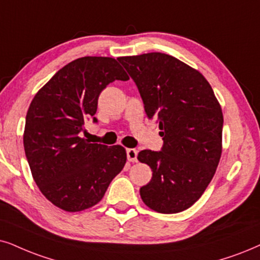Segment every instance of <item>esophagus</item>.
I'll return each instance as SVG.
<instances>
[{"mask_svg": "<svg viewBox=\"0 0 260 260\" xmlns=\"http://www.w3.org/2000/svg\"><path fill=\"white\" fill-rule=\"evenodd\" d=\"M137 150L136 149H127V158L129 162H137Z\"/></svg>", "mask_w": 260, "mask_h": 260, "instance_id": "34e87169", "label": "esophagus"}]
</instances>
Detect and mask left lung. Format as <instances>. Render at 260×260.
Masks as SVG:
<instances>
[{
  "label": "left lung",
  "instance_id": "8db88e82",
  "mask_svg": "<svg viewBox=\"0 0 260 260\" xmlns=\"http://www.w3.org/2000/svg\"><path fill=\"white\" fill-rule=\"evenodd\" d=\"M117 60L137 84L147 116L159 122L164 141L162 151L138 153L152 170L141 199L159 213L181 212L202 197L217 169L222 108L205 77L176 57L149 52Z\"/></svg>",
  "mask_w": 260,
  "mask_h": 260
}]
</instances>
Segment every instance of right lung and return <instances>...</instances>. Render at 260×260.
<instances>
[{
  "mask_svg": "<svg viewBox=\"0 0 260 260\" xmlns=\"http://www.w3.org/2000/svg\"><path fill=\"white\" fill-rule=\"evenodd\" d=\"M128 79L113 57H80L62 67L29 104L26 158L38 188L57 208L68 212L92 208L123 169V146L91 144L80 132L85 120L96 114L98 97L107 85Z\"/></svg>",
  "mask_w": 260,
  "mask_h": 260,
  "instance_id": "right-lung-1",
  "label": "right lung"
}]
</instances>
